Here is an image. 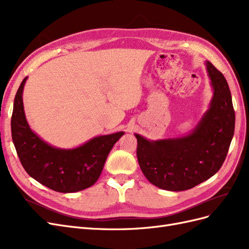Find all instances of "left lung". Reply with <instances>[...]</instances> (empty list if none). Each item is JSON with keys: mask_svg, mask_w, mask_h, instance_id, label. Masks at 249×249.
<instances>
[{"mask_svg": "<svg viewBox=\"0 0 249 249\" xmlns=\"http://www.w3.org/2000/svg\"><path fill=\"white\" fill-rule=\"evenodd\" d=\"M207 70L214 96L192 134L160 141H148L136 134L140 168L149 182L161 189H191L214 176L227 158L235 131V110L223 74L209 61Z\"/></svg>", "mask_w": 249, "mask_h": 249, "instance_id": "left-lung-1", "label": "left lung"}]
</instances>
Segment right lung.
<instances>
[{
    "label": "right lung",
    "instance_id": "1",
    "mask_svg": "<svg viewBox=\"0 0 249 249\" xmlns=\"http://www.w3.org/2000/svg\"><path fill=\"white\" fill-rule=\"evenodd\" d=\"M22 80L16 94L11 134L19 161L28 175L50 189L71 193L92 186L107 157L124 132L95 137L78 148L59 149L43 142L30 129L22 105Z\"/></svg>",
    "mask_w": 249,
    "mask_h": 249
}]
</instances>
